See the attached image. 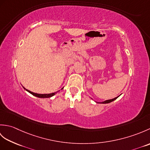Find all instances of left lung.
<instances>
[{"label":"left lung","instance_id":"8db88e82","mask_svg":"<svg viewBox=\"0 0 150 150\" xmlns=\"http://www.w3.org/2000/svg\"><path fill=\"white\" fill-rule=\"evenodd\" d=\"M118 97H119V96L117 97H115V98H113V99L106 100H105V101H104V102H102V103H101V104H107V103H111V102H112V101L115 100V99H117V98Z\"/></svg>","mask_w":150,"mask_h":150}]
</instances>
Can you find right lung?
Segmentation results:
<instances>
[{"label": "right lung", "instance_id": "1", "mask_svg": "<svg viewBox=\"0 0 150 150\" xmlns=\"http://www.w3.org/2000/svg\"><path fill=\"white\" fill-rule=\"evenodd\" d=\"M24 88V87H23ZM64 88H62L61 90H62ZM25 90H26L27 91L29 92V93H30L31 94H32L33 95H34V96H35L37 97H39V98H50V97H52V96H53V95H55L57 92L58 91H56V92H54V93H49V94H39V93H33V92L31 91L30 90H27V89L24 88Z\"/></svg>", "mask_w": 150, "mask_h": 150}]
</instances>
